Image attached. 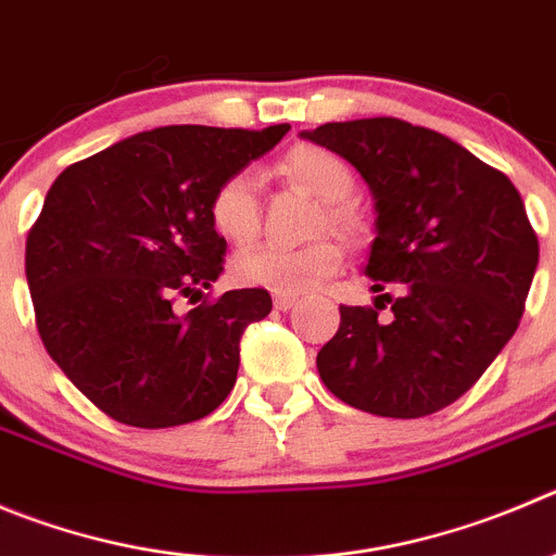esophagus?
<instances>
[{"label":"esophagus","mask_w":556,"mask_h":556,"mask_svg":"<svg viewBox=\"0 0 556 556\" xmlns=\"http://www.w3.org/2000/svg\"><path fill=\"white\" fill-rule=\"evenodd\" d=\"M274 307L288 313V309L295 307V295H274Z\"/></svg>","instance_id":"obj_1"}]
</instances>
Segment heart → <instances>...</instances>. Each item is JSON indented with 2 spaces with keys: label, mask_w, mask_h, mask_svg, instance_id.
Here are the masks:
<instances>
[{
  "label": "heart",
  "mask_w": 556,
  "mask_h": 556,
  "mask_svg": "<svg viewBox=\"0 0 556 556\" xmlns=\"http://www.w3.org/2000/svg\"><path fill=\"white\" fill-rule=\"evenodd\" d=\"M285 178L304 186L309 194L324 200L320 225H329L342 238H359L365 230L359 211L345 202L354 191V169L349 161L315 144H299L279 164ZM261 180L254 169H238L216 186L211 197V222L216 232L232 243H247L261 227ZM342 263V249L331 238L304 243V247H279L261 243L241 252L232 263V271L241 285L271 290L277 295H299L315 288L320 279L334 274Z\"/></svg>",
  "instance_id": "heart-1"
}]
</instances>
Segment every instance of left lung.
I'll list each match as a JSON object with an SVG mask.
<instances>
[{
    "mask_svg": "<svg viewBox=\"0 0 556 556\" xmlns=\"http://www.w3.org/2000/svg\"><path fill=\"white\" fill-rule=\"evenodd\" d=\"M304 139L342 155L370 186L372 307H340L318 351L331 395L376 417L417 419L469 392L521 320L538 236L521 194L450 137L397 117L326 123ZM393 304L387 321L382 302Z\"/></svg>",
    "mask_w": 556,
    "mask_h": 556,
    "instance_id": "obj_1",
    "label": "left lung"
}]
</instances>
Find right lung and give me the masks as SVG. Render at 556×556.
Returning a JSON list of instances; mask_svg holds the SVG:
<instances>
[{
  "label": "right lung",
  "mask_w": 556,
  "mask_h": 556,
  "mask_svg": "<svg viewBox=\"0 0 556 556\" xmlns=\"http://www.w3.org/2000/svg\"><path fill=\"white\" fill-rule=\"evenodd\" d=\"M288 123L263 131L164 126L76 161L51 184L27 238L40 340L81 395L134 428H173L222 406L241 334L271 313L263 288L227 290L178 315L225 271L211 197L261 159Z\"/></svg>",
  "instance_id": "add662e5"
}]
</instances>
